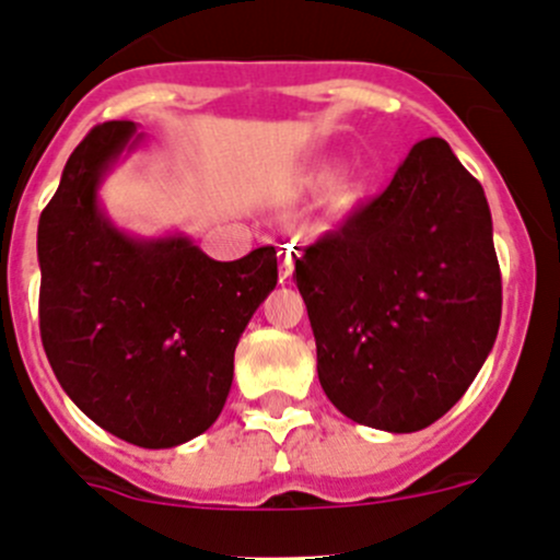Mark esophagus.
<instances>
[{
    "label": "esophagus",
    "mask_w": 560,
    "mask_h": 560,
    "mask_svg": "<svg viewBox=\"0 0 560 560\" xmlns=\"http://www.w3.org/2000/svg\"><path fill=\"white\" fill-rule=\"evenodd\" d=\"M279 268H281V276L284 279H290L292 270H295V248L292 246H284L279 252Z\"/></svg>",
    "instance_id": "esophagus-1"
}]
</instances>
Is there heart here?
I'll return each mask as SVG.
<instances>
[{"label": "heart", "mask_w": 560, "mask_h": 560, "mask_svg": "<svg viewBox=\"0 0 560 560\" xmlns=\"http://www.w3.org/2000/svg\"><path fill=\"white\" fill-rule=\"evenodd\" d=\"M312 186L314 189H330L332 186V197H336L341 206H349L354 197L360 195V184L354 178H338V165H322L316 167L312 175Z\"/></svg>", "instance_id": "heart-1"}]
</instances>
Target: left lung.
<instances>
[{
  "label": "left lung",
  "mask_w": 560,
  "mask_h": 560,
  "mask_svg": "<svg viewBox=\"0 0 560 560\" xmlns=\"http://www.w3.org/2000/svg\"><path fill=\"white\" fill-rule=\"evenodd\" d=\"M330 404L415 433L463 398L493 349L501 270L479 180L420 140L389 186L295 259Z\"/></svg>",
  "instance_id": "left-lung-1"
}]
</instances>
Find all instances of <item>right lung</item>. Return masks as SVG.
Masks as SVG:
<instances>
[{
  "instance_id": "add662e5",
  "label": "right lung",
  "mask_w": 560,
  "mask_h": 560,
  "mask_svg": "<svg viewBox=\"0 0 560 560\" xmlns=\"http://www.w3.org/2000/svg\"><path fill=\"white\" fill-rule=\"evenodd\" d=\"M143 140L105 121L67 160L37 224L39 336L61 389L113 436L167 450L222 415L241 332L279 281L276 248L217 262L186 235L135 238L100 186Z\"/></svg>"
}]
</instances>
